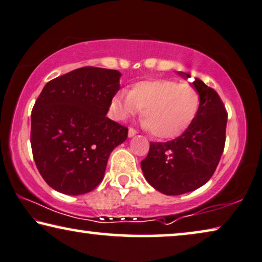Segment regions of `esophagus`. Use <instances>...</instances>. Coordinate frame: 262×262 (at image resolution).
<instances>
[{"label":"esophagus","instance_id":"1","mask_svg":"<svg viewBox=\"0 0 262 262\" xmlns=\"http://www.w3.org/2000/svg\"><path fill=\"white\" fill-rule=\"evenodd\" d=\"M136 133H138V132H136L135 129H134V128H129V130H128V136H129V138H132V136H134L135 134H136Z\"/></svg>","mask_w":262,"mask_h":262}]
</instances>
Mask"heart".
Listing matches in <instances>:
<instances>
[{
	"label": "heart",
	"instance_id": "heart-1",
	"mask_svg": "<svg viewBox=\"0 0 262 262\" xmlns=\"http://www.w3.org/2000/svg\"><path fill=\"white\" fill-rule=\"evenodd\" d=\"M201 96L193 85L172 79H147L135 83L129 93H119L112 99V113L123 120L142 110L141 120L158 139L183 134L196 119Z\"/></svg>",
	"mask_w": 262,
	"mask_h": 262
}]
</instances>
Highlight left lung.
Returning <instances> with one entry per match:
<instances>
[{
    "label": "left lung",
    "mask_w": 262,
    "mask_h": 262,
    "mask_svg": "<svg viewBox=\"0 0 262 262\" xmlns=\"http://www.w3.org/2000/svg\"><path fill=\"white\" fill-rule=\"evenodd\" d=\"M180 76L190 75L182 72ZM201 96L196 119L178 138L150 142L141 161L147 182L167 196H177L201 187L211 178L226 145L227 110L212 88L194 78Z\"/></svg>",
    "instance_id": "obj_1"
}]
</instances>
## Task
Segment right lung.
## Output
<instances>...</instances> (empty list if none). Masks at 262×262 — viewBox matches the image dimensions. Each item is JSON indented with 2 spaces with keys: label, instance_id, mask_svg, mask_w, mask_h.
Returning a JSON list of instances; mask_svg holds the SVG:
<instances>
[{
  "label": "right lung",
  "instance_id": "1",
  "mask_svg": "<svg viewBox=\"0 0 262 262\" xmlns=\"http://www.w3.org/2000/svg\"><path fill=\"white\" fill-rule=\"evenodd\" d=\"M116 70L84 66L43 86L31 116L33 158L58 192L88 193L104 177L110 153L128 128L106 117L120 90Z\"/></svg>",
  "mask_w": 262,
  "mask_h": 262
}]
</instances>
